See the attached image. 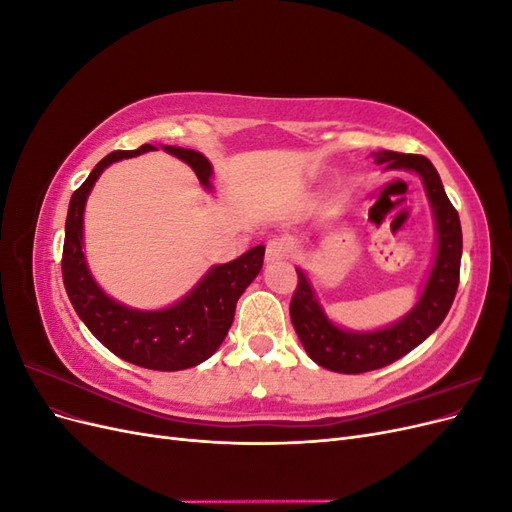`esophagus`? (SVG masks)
<instances>
[{"label":"esophagus","instance_id":"1","mask_svg":"<svg viewBox=\"0 0 512 512\" xmlns=\"http://www.w3.org/2000/svg\"><path fill=\"white\" fill-rule=\"evenodd\" d=\"M294 245L288 237H275L267 243V252H265V260L267 262H277V260H284L292 254Z\"/></svg>","mask_w":512,"mask_h":512}]
</instances>
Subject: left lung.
Instances as JSON below:
<instances>
[{
    "label": "left lung",
    "instance_id": "left-lung-1",
    "mask_svg": "<svg viewBox=\"0 0 512 512\" xmlns=\"http://www.w3.org/2000/svg\"><path fill=\"white\" fill-rule=\"evenodd\" d=\"M376 164L384 170H408L423 181V188L436 226V252L416 303L408 314L380 329L352 331L329 318L320 303L318 290L309 275L297 267L299 286L290 301V320L309 359L337 374H363V371L391 365L436 331L453 305L459 286L461 265V224L455 207L448 200L436 166L425 156L410 153L374 151Z\"/></svg>",
    "mask_w": 512,
    "mask_h": 512
}]
</instances>
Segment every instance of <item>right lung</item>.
I'll use <instances>...</instances> for the list:
<instances>
[{
    "label": "right lung",
    "instance_id": "right-lung-1",
    "mask_svg": "<svg viewBox=\"0 0 512 512\" xmlns=\"http://www.w3.org/2000/svg\"><path fill=\"white\" fill-rule=\"evenodd\" d=\"M160 147L188 164L205 190H213V166L203 153L175 145ZM153 149H156L153 145H143L134 151L108 153L91 170L81 188L72 194L61 273H64V286L74 312L102 346L138 367L179 371L207 361L222 346L235 318L239 297L262 269L265 245H256L224 265H213L192 290L173 305L138 309L106 294L91 275L85 256L83 230L87 198L108 166Z\"/></svg>",
    "mask_w": 512,
    "mask_h": 512
}]
</instances>
